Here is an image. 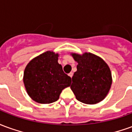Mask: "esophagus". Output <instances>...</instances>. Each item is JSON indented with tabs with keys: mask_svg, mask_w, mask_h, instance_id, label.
<instances>
[{
	"mask_svg": "<svg viewBox=\"0 0 132 132\" xmlns=\"http://www.w3.org/2000/svg\"><path fill=\"white\" fill-rule=\"evenodd\" d=\"M73 73H72V72H71V73H69V76H70V77L71 78L72 76H73Z\"/></svg>",
	"mask_w": 132,
	"mask_h": 132,
	"instance_id": "esophagus-1",
	"label": "esophagus"
}]
</instances>
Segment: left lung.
<instances>
[{
	"instance_id": "obj_1",
	"label": "left lung",
	"mask_w": 132,
	"mask_h": 132,
	"mask_svg": "<svg viewBox=\"0 0 132 132\" xmlns=\"http://www.w3.org/2000/svg\"><path fill=\"white\" fill-rule=\"evenodd\" d=\"M72 56L78 63L71 85L76 99L89 105L102 101L112 84V74L108 64L101 58L90 53L72 54Z\"/></svg>"
}]
</instances>
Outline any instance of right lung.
Instances as JSON below:
<instances>
[{
  "instance_id": "1",
  "label": "right lung",
  "mask_w": 132,
  "mask_h": 132,
  "mask_svg": "<svg viewBox=\"0 0 132 132\" xmlns=\"http://www.w3.org/2000/svg\"><path fill=\"white\" fill-rule=\"evenodd\" d=\"M58 54L46 52L30 61L24 69L25 88L35 102L49 104L59 98L62 90L69 87L71 78L58 63Z\"/></svg>"
}]
</instances>
